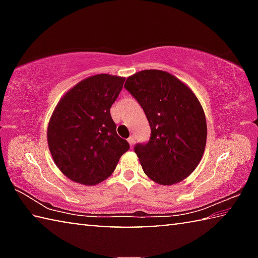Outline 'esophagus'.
<instances>
[{
    "mask_svg": "<svg viewBox=\"0 0 258 258\" xmlns=\"http://www.w3.org/2000/svg\"><path fill=\"white\" fill-rule=\"evenodd\" d=\"M127 141H128V143H130V147H131V148H133L134 143H135V139H134L133 135H132V137H130V138H128Z\"/></svg>",
    "mask_w": 258,
    "mask_h": 258,
    "instance_id": "obj_1",
    "label": "esophagus"
}]
</instances>
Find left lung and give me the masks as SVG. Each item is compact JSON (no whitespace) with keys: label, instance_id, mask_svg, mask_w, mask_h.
<instances>
[{"label":"left lung","instance_id":"8db88e82","mask_svg":"<svg viewBox=\"0 0 258 258\" xmlns=\"http://www.w3.org/2000/svg\"><path fill=\"white\" fill-rule=\"evenodd\" d=\"M124 87L137 99L151 128L150 140L134 148L143 172L161 185L184 180L203 158L207 124L198 98L172 74L135 73Z\"/></svg>","mask_w":258,"mask_h":258}]
</instances>
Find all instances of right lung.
Returning a JSON list of instances; mask_svg holds the SVG:
<instances>
[{"label": "right lung", "instance_id": "right-lung-1", "mask_svg": "<svg viewBox=\"0 0 258 258\" xmlns=\"http://www.w3.org/2000/svg\"><path fill=\"white\" fill-rule=\"evenodd\" d=\"M125 78L99 74L72 87L60 99L47 125V145L58 168L84 185L101 183L130 149L119 138L110 108Z\"/></svg>", "mask_w": 258, "mask_h": 258}]
</instances>
